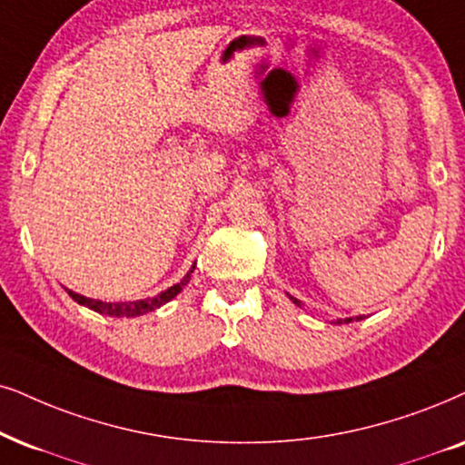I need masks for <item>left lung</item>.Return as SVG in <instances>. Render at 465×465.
Returning a JSON list of instances; mask_svg holds the SVG:
<instances>
[{
  "mask_svg": "<svg viewBox=\"0 0 465 465\" xmlns=\"http://www.w3.org/2000/svg\"><path fill=\"white\" fill-rule=\"evenodd\" d=\"M358 320H362V315L356 317V322H358ZM343 322H354V320H351V317H350V320H343Z\"/></svg>",
  "mask_w": 465,
  "mask_h": 465,
  "instance_id": "8db88e82",
  "label": "left lung"
}]
</instances>
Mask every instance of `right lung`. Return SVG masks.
Here are the masks:
<instances>
[{"instance_id": "1", "label": "right lung", "mask_w": 465, "mask_h": 465, "mask_svg": "<svg viewBox=\"0 0 465 465\" xmlns=\"http://www.w3.org/2000/svg\"><path fill=\"white\" fill-rule=\"evenodd\" d=\"M195 266H193L189 272H186L184 279L180 281V283H175L169 287V290H164L158 293L154 298H145V301H137V302H101V301H94V298H85V296H79V293L74 292H68V296L73 298L74 302L84 304V307L96 311V313H103V315H111V317H137V315H143V313H150V311H154L161 307V304L169 302L172 298L178 296L182 292V287L191 281V274Z\"/></svg>"}]
</instances>
